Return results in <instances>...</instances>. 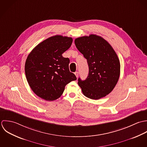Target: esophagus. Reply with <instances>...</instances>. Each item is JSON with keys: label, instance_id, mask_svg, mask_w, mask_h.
<instances>
[{"label": "esophagus", "instance_id": "esophagus-1", "mask_svg": "<svg viewBox=\"0 0 147 147\" xmlns=\"http://www.w3.org/2000/svg\"><path fill=\"white\" fill-rule=\"evenodd\" d=\"M74 74L76 75V77L77 78V77H78V74H79V73H78V71H76V72H75V73H74Z\"/></svg>", "mask_w": 147, "mask_h": 147}]
</instances>
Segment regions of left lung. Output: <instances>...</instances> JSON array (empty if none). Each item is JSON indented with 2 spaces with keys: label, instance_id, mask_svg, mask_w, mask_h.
Segmentation results:
<instances>
[{
  "label": "left lung",
  "instance_id": "obj_1",
  "mask_svg": "<svg viewBox=\"0 0 147 147\" xmlns=\"http://www.w3.org/2000/svg\"><path fill=\"white\" fill-rule=\"evenodd\" d=\"M74 42L88 63L87 78L78 80L83 94L94 100L106 96L115 88L120 76L117 53L106 40L96 34L77 38Z\"/></svg>",
  "mask_w": 147,
  "mask_h": 147
}]
</instances>
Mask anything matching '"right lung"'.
Masks as SVG:
<instances>
[{
    "instance_id": "right-lung-1",
    "label": "right lung",
    "mask_w": 147,
    "mask_h": 147,
    "mask_svg": "<svg viewBox=\"0 0 147 147\" xmlns=\"http://www.w3.org/2000/svg\"><path fill=\"white\" fill-rule=\"evenodd\" d=\"M72 42L71 37L56 35L38 44L28 56L25 63L27 80L41 98L48 101L58 99L65 86L77 80L69 70V59L62 55Z\"/></svg>"
}]
</instances>
